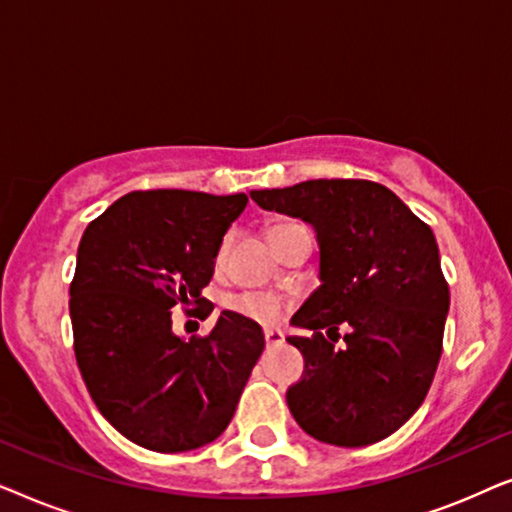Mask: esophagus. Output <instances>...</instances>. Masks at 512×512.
I'll return each instance as SVG.
<instances>
[{
	"label": "esophagus",
	"instance_id": "obj_1",
	"mask_svg": "<svg viewBox=\"0 0 512 512\" xmlns=\"http://www.w3.org/2000/svg\"><path fill=\"white\" fill-rule=\"evenodd\" d=\"M282 342H284L282 331H277V328H268V331H265V345L268 347H277L282 345Z\"/></svg>",
	"mask_w": 512,
	"mask_h": 512
}]
</instances>
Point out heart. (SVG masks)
<instances>
[{"mask_svg": "<svg viewBox=\"0 0 512 512\" xmlns=\"http://www.w3.org/2000/svg\"><path fill=\"white\" fill-rule=\"evenodd\" d=\"M286 228H293V226L291 223H275V226L270 228L268 235L282 233V230H286ZM226 247H228V240H223L219 247V258L226 254ZM226 307L230 312L240 314V317H244V319L258 321V324H277L284 314L282 300L270 296V293H256V291L230 293V296L226 298Z\"/></svg>", "mask_w": 512, "mask_h": 512, "instance_id": "b5f03b06", "label": "heart"}]
</instances>
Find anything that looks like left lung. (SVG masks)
<instances>
[{
	"label": "left lung",
	"instance_id": "left-lung-1",
	"mask_svg": "<svg viewBox=\"0 0 512 512\" xmlns=\"http://www.w3.org/2000/svg\"><path fill=\"white\" fill-rule=\"evenodd\" d=\"M249 195L310 223L319 242L321 286L291 319L314 333L289 338L305 359L303 380L286 391L293 419L338 447L391 436L424 403L443 354L450 289L433 230L366 179H312ZM340 323L350 333L335 348Z\"/></svg>",
	"mask_w": 512,
	"mask_h": 512
}]
</instances>
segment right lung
<instances>
[{
    "label": "right lung",
    "mask_w": 512,
    "mask_h": 512,
    "mask_svg": "<svg viewBox=\"0 0 512 512\" xmlns=\"http://www.w3.org/2000/svg\"><path fill=\"white\" fill-rule=\"evenodd\" d=\"M244 193L132 191L88 223L69 286L74 354L97 410L153 452L212 443L235 415L265 347L261 326L221 312L212 333L184 340L172 307L200 296Z\"/></svg>",
    "instance_id": "1"
}]
</instances>
